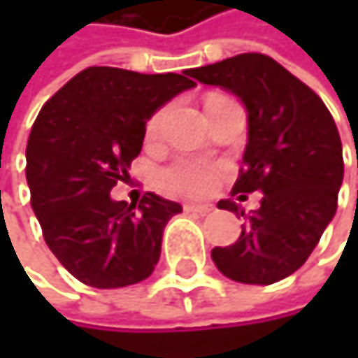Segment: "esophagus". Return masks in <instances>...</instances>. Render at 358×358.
Instances as JSON below:
<instances>
[{
    "label": "esophagus",
    "instance_id": "obj_1",
    "mask_svg": "<svg viewBox=\"0 0 358 358\" xmlns=\"http://www.w3.org/2000/svg\"><path fill=\"white\" fill-rule=\"evenodd\" d=\"M184 211L186 213H199V215H205V213H209V211H213V205H209V203H186L184 205Z\"/></svg>",
    "mask_w": 358,
    "mask_h": 358
}]
</instances>
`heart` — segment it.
I'll return each mask as SVG.
<instances>
[{"label": "heart", "instance_id": "b5f03b06", "mask_svg": "<svg viewBox=\"0 0 358 358\" xmlns=\"http://www.w3.org/2000/svg\"><path fill=\"white\" fill-rule=\"evenodd\" d=\"M162 122H164V111L155 113L149 120L147 132L151 136L157 134V130L162 128ZM159 180L168 192L182 194V196H201V194L209 192L211 186L215 184V170L196 159H180L176 164L168 166L162 172Z\"/></svg>", "mask_w": 358, "mask_h": 358}]
</instances>
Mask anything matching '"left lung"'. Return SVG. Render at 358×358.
<instances>
[{
  "label": "left lung",
  "instance_id": "left-lung-1",
  "mask_svg": "<svg viewBox=\"0 0 358 358\" xmlns=\"http://www.w3.org/2000/svg\"><path fill=\"white\" fill-rule=\"evenodd\" d=\"M188 74L245 106L249 138L232 192L263 194L249 215L230 199L217 203L241 211L247 224L234 245L215 247L211 259L234 282H280L309 259L336 215L344 178L336 122L317 93L263 53H241Z\"/></svg>",
  "mask_w": 358,
  "mask_h": 358
}]
</instances>
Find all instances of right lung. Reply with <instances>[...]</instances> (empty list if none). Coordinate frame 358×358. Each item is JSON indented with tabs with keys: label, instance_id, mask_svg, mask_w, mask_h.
<instances>
[{
	"label": "right lung",
	"instance_id": "obj_1",
	"mask_svg": "<svg viewBox=\"0 0 358 358\" xmlns=\"http://www.w3.org/2000/svg\"><path fill=\"white\" fill-rule=\"evenodd\" d=\"M182 74L93 66L38 111L27 145L31 205L47 247L83 284L124 288L149 278L178 203L147 192L138 209L109 190L128 178L147 120L182 91Z\"/></svg>",
	"mask_w": 358,
	"mask_h": 358
}]
</instances>
